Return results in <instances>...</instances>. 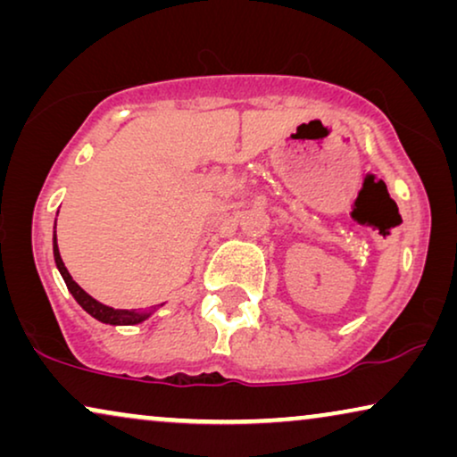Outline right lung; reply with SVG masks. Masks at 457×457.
I'll use <instances>...</instances> for the list:
<instances>
[{
	"instance_id": "1",
	"label": "right lung",
	"mask_w": 457,
	"mask_h": 457,
	"mask_svg": "<svg viewBox=\"0 0 457 457\" xmlns=\"http://www.w3.org/2000/svg\"><path fill=\"white\" fill-rule=\"evenodd\" d=\"M54 260H55V266H58V270L62 274V278H64L68 291H71L72 297L77 299V303L87 312V314L93 316L99 322L112 324V327H133V324L145 322L147 318L160 308V305H164V303H160L158 308H149V310H114V308H110V305H105L102 302H97V299H93L89 293L83 289V287L74 283L71 272H68V268L64 266V262H62L55 230H54Z\"/></svg>"
}]
</instances>
